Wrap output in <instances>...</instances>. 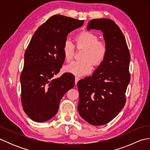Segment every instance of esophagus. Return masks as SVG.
I'll list each match as a JSON object with an SVG mask.
<instances>
[{"mask_svg":"<svg viewBox=\"0 0 150 150\" xmlns=\"http://www.w3.org/2000/svg\"><path fill=\"white\" fill-rule=\"evenodd\" d=\"M80 80V77H75V84H77V83L78 82V81Z\"/></svg>","mask_w":150,"mask_h":150,"instance_id":"esophagus-1","label":"esophagus"}]
</instances>
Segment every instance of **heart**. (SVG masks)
I'll list each match as a JSON object with an SVG mask.
<instances>
[{
	"label": "heart",
	"mask_w": 150,
	"mask_h": 150,
	"mask_svg": "<svg viewBox=\"0 0 150 150\" xmlns=\"http://www.w3.org/2000/svg\"><path fill=\"white\" fill-rule=\"evenodd\" d=\"M78 47H85L81 60L73 61L66 66V71L77 76L90 73L95 66H99L106 59L108 52L107 43L104 40H98V37L90 31H84L75 38ZM75 45L69 39L65 40L62 51L67 62L73 60L75 55Z\"/></svg>",
	"instance_id": "b5f03b06"
}]
</instances>
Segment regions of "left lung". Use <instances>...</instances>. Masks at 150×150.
Wrapping results in <instances>:
<instances>
[{
    "label": "left lung",
    "instance_id": "8db88e82",
    "mask_svg": "<svg viewBox=\"0 0 150 150\" xmlns=\"http://www.w3.org/2000/svg\"><path fill=\"white\" fill-rule=\"evenodd\" d=\"M87 29L102 31L108 52L92 76L77 82L78 111L88 122L100 126L113 119L125 105L130 53L122 31L112 20L93 19Z\"/></svg>",
    "mask_w": 150,
    "mask_h": 150
}]
</instances>
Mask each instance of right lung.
<instances>
[{"instance_id":"right-lung-1","label":"right lung","mask_w":150,"mask_h":150,"mask_svg":"<svg viewBox=\"0 0 150 150\" xmlns=\"http://www.w3.org/2000/svg\"><path fill=\"white\" fill-rule=\"evenodd\" d=\"M84 21L56 15L38 28L24 54L21 75V102L31 119L45 122L57 113L61 98L74 87L75 76L64 73L55 79L64 61L62 47L69 33Z\"/></svg>"}]
</instances>
